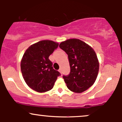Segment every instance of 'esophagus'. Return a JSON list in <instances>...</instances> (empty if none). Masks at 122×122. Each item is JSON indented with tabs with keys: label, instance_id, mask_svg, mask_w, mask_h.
<instances>
[{
	"label": "esophagus",
	"instance_id": "1",
	"mask_svg": "<svg viewBox=\"0 0 122 122\" xmlns=\"http://www.w3.org/2000/svg\"><path fill=\"white\" fill-rule=\"evenodd\" d=\"M60 72V73H61H61H62V71H61V69H59V71H58Z\"/></svg>",
	"mask_w": 122,
	"mask_h": 122
}]
</instances>
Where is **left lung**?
<instances>
[{
    "label": "left lung",
    "mask_w": 122,
    "mask_h": 122,
    "mask_svg": "<svg viewBox=\"0 0 122 122\" xmlns=\"http://www.w3.org/2000/svg\"><path fill=\"white\" fill-rule=\"evenodd\" d=\"M59 47L68 55L71 72L63 76L68 89L82 93L92 86L97 78L99 61L94 50L78 39H69L60 43Z\"/></svg>",
    "instance_id": "left-lung-1"
}]
</instances>
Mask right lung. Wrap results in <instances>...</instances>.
Here are the masks:
<instances>
[{"label":"right lung","instance_id":"right-lung-1","mask_svg":"<svg viewBox=\"0 0 122 122\" xmlns=\"http://www.w3.org/2000/svg\"><path fill=\"white\" fill-rule=\"evenodd\" d=\"M58 43L44 40L31 45L25 51L20 68L25 81L29 88L39 93L51 90L61 74L53 68L49 56Z\"/></svg>","mask_w":122,"mask_h":122}]
</instances>
